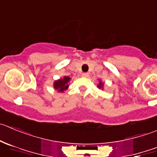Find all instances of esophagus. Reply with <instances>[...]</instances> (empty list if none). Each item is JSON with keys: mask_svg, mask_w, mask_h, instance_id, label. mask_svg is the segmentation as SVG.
<instances>
[{"mask_svg": "<svg viewBox=\"0 0 157 157\" xmlns=\"http://www.w3.org/2000/svg\"><path fill=\"white\" fill-rule=\"evenodd\" d=\"M82 77H89V74H88V73H83V74H82Z\"/></svg>", "mask_w": 157, "mask_h": 157, "instance_id": "1", "label": "esophagus"}]
</instances>
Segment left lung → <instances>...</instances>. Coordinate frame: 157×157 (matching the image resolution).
I'll return each instance as SVG.
<instances>
[{
    "label": "left lung",
    "mask_w": 157,
    "mask_h": 157,
    "mask_svg": "<svg viewBox=\"0 0 157 157\" xmlns=\"http://www.w3.org/2000/svg\"><path fill=\"white\" fill-rule=\"evenodd\" d=\"M97 86H98L99 89H103V83H102V81H100V83H99V84L97 85Z\"/></svg>",
    "instance_id": "left-lung-1"
}]
</instances>
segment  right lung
<instances>
[{
  "instance_id": "1",
  "label": "right lung",
  "mask_w": 157,
  "mask_h": 157,
  "mask_svg": "<svg viewBox=\"0 0 157 157\" xmlns=\"http://www.w3.org/2000/svg\"><path fill=\"white\" fill-rule=\"evenodd\" d=\"M70 80H71V77H66V76L63 77V78L55 80L54 83V89L57 90L58 92H63V91L66 90L68 88V86H69L68 83H69Z\"/></svg>"
}]
</instances>
